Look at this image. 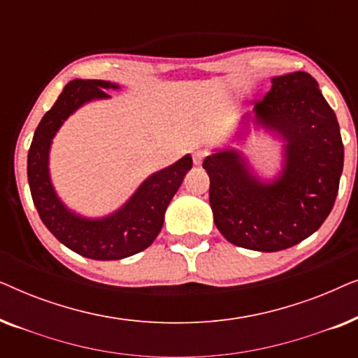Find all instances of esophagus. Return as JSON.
I'll list each match as a JSON object with an SVG mask.
<instances>
[{
	"label": "esophagus",
	"mask_w": 358,
	"mask_h": 358,
	"mask_svg": "<svg viewBox=\"0 0 358 358\" xmlns=\"http://www.w3.org/2000/svg\"><path fill=\"white\" fill-rule=\"evenodd\" d=\"M192 158H194V164H202V161H203V158H205V151H202V150H195L194 151V155H192Z\"/></svg>",
	"instance_id": "1"
}]
</instances>
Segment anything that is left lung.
<instances>
[{
    "label": "left lung",
    "mask_w": 358,
    "mask_h": 358,
    "mask_svg": "<svg viewBox=\"0 0 358 358\" xmlns=\"http://www.w3.org/2000/svg\"><path fill=\"white\" fill-rule=\"evenodd\" d=\"M272 87L243 115L234 135L210 151V207L218 231L234 246L261 252L288 249L311 236L334 207L344 145L334 110L305 71L273 76ZM252 133L280 141L281 168L262 176L242 150Z\"/></svg>",
    "instance_id": "obj_1"
}]
</instances>
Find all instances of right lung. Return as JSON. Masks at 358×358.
<instances>
[{
	"label": "right lung",
	"instance_id": "right-lung-1",
	"mask_svg": "<svg viewBox=\"0 0 358 358\" xmlns=\"http://www.w3.org/2000/svg\"><path fill=\"white\" fill-rule=\"evenodd\" d=\"M107 90L117 91L120 86L104 80L68 83L42 117L27 155L29 187L43 224L68 249L96 261L125 259L148 248L163 228L166 208L192 168V156H182L168 168L150 174L119 208L102 217H86L68 207L52 182L53 138L83 106L110 99Z\"/></svg>",
	"mask_w": 358,
	"mask_h": 358
}]
</instances>
